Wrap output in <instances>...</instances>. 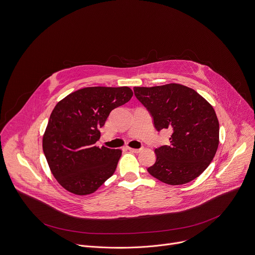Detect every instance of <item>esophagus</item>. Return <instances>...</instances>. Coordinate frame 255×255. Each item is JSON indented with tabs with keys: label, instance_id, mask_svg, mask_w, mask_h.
Returning a JSON list of instances; mask_svg holds the SVG:
<instances>
[{
	"label": "esophagus",
	"instance_id": "obj_1",
	"mask_svg": "<svg viewBox=\"0 0 255 255\" xmlns=\"http://www.w3.org/2000/svg\"><path fill=\"white\" fill-rule=\"evenodd\" d=\"M130 152H133V153H139L140 151H142L143 149H133V148H128Z\"/></svg>",
	"mask_w": 255,
	"mask_h": 255
}]
</instances>
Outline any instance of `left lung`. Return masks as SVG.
Listing matches in <instances>:
<instances>
[{"label":"left lung","mask_w":255,"mask_h":255,"mask_svg":"<svg viewBox=\"0 0 255 255\" xmlns=\"http://www.w3.org/2000/svg\"><path fill=\"white\" fill-rule=\"evenodd\" d=\"M133 92L150 112L155 128L172 131L169 145L155 149L156 162L148 172L170 185L200 176L219 146V121L213 106L193 89L175 83L134 87Z\"/></svg>","instance_id":"obj_1"}]
</instances>
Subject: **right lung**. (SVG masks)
<instances>
[{"instance_id":"add662e5","label":"right lung","mask_w":255,"mask_h":255,"mask_svg":"<svg viewBox=\"0 0 255 255\" xmlns=\"http://www.w3.org/2000/svg\"><path fill=\"white\" fill-rule=\"evenodd\" d=\"M131 96L128 87H87L55 105L42 149L52 175L65 189L78 195L90 194L115 173L122 150L95 144L109 113Z\"/></svg>"}]
</instances>
